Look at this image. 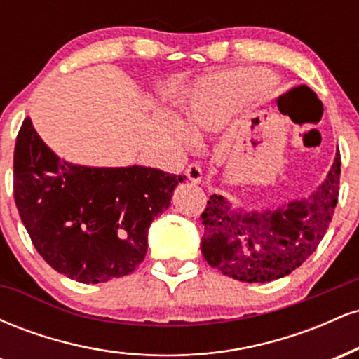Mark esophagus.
<instances>
[{"label":"esophagus","instance_id":"esophagus-1","mask_svg":"<svg viewBox=\"0 0 359 359\" xmlns=\"http://www.w3.org/2000/svg\"><path fill=\"white\" fill-rule=\"evenodd\" d=\"M185 175H187V179L191 180L192 184H199L201 180H203V168L197 165V163H191V165L187 167V170H185Z\"/></svg>","mask_w":359,"mask_h":359}]
</instances>
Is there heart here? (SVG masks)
I'll list each match as a JSON object with an SVG mask.
<instances>
[{"mask_svg": "<svg viewBox=\"0 0 359 359\" xmlns=\"http://www.w3.org/2000/svg\"><path fill=\"white\" fill-rule=\"evenodd\" d=\"M263 84L255 81L250 69H234L209 76L184 109V125L170 123V133L180 145L192 147L194 137L212 133L234 113L253 102L262 93Z\"/></svg>", "mask_w": 359, "mask_h": 359, "instance_id": "b5f03b06", "label": "heart"}]
</instances>
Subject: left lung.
<instances>
[{"label": "left lung", "mask_w": 359, "mask_h": 359, "mask_svg": "<svg viewBox=\"0 0 359 359\" xmlns=\"http://www.w3.org/2000/svg\"><path fill=\"white\" fill-rule=\"evenodd\" d=\"M341 156L307 197L263 209H245L212 194L203 212L201 251L222 275L248 283L285 277L314 253L334 214Z\"/></svg>", "instance_id": "obj_1"}]
</instances>
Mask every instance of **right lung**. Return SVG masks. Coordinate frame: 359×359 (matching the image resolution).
Segmentation results:
<instances>
[{
    "instance_id": "obj_1",
    "label": "right lung",
    "mask_w": 359,
    "mask_h": 359,
    "mask_svg": "<svg viewBox=\"0 0 359 359\" xmlns=\"http://www.w3.org/2000/svg\"><path fill=\"white\" fill-rule=\"evenodd\" d=\"M15 203L45 262L81 283L125 277L143 262L148 228L185 175L145 165L88 167L60 158L23 121L13 156Z\"/></svg>"
}]
</instances>
